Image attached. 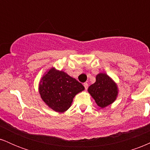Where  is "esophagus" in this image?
Here are the masks:
<instances>
[{"instance_id": "34e87169", "label": "esophagus", "mask_w": 150, "mask_h": 150, "mask_svg": "<svg viewBox=\"0 0 150 150\" xmlns=\"http://www.w3.org/2000/svg\"><path fill=\"white\" fill-rule=\"evenodd\" d=\"M84 87H85V89H87V88H88V84L87 83V82H85V83H84Z\"/></svg>"}]
</instances>
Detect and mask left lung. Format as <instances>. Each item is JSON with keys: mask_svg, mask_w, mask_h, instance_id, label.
<instances>
[{"mask_svg": "<svg viewBox=\"0 0 150 150\" xmlns=\"http://www.w3.org/2000/svg\"><path fill=\"white\" fill-rule=\"evenodd\" d=\"M88 92L99 107L104 108L116 99L118 87L114 81L106 73L96 76V82L88 88Z\"/></svg>", "mask_w": 150, "mask_h": 150, "instance_id": "obj_1", "label": "left lung"}]
</instances>
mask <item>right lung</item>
Instances as JSON below:
<instances>
[{"instance_id": "1", "label": "right lung", "mask_w": 150, "mask_h": 150, "mask_svg": "<svg viewBox=\"0 0 150 150\" xmlns=\"http://www.w3.org/2000/svg\"><path fill=\"white\" fill-rule=\"evenodd\" d=\"M84 89L76 79L53 68L44 74L39 86L42 100L53 111L61 113L70 107L75 96Z\"/></svg>"}]
</instances>
